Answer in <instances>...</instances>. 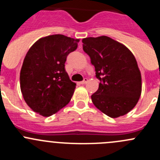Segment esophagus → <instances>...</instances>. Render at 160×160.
I'll return each mask as SVG.
<instances>
[{"mask_svg":"<svg viewBox=\"0 0 160 160\" xmlns=\"http://www.w3.org/2000/svg\"><path fill=\"white\" fill-rule=\"evenodd\" d=\"M88 78H84V79H83V81H81V82H80V83H81V84H85V83H88Z\"/></svg>","mask_w":160,"mask_h":160,"instance_id":"obj_1","label":"esophagus"}]
</instances>
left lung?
Instances as JSON below:
<instances>
[{"label":"left lung","mask_w":160,"mask_h":160,"mask_svg":"<svg viewBox=\"0 0 160 160\" xmlns=\"http://www.w3.org/2000/svg\"><path fill=\"white\" fill-rule=\"evenodd\" d=\"M83 49L94 66L99 88L91 95L97 108L111 118L128 113L142 92L141 72L125 46L108 36L83 38Z\"/></svg>","instance_id":"1"}]
</instances>
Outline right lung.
Wrapping results in <instances>:
<instances>
[{
    "instance_id": "obj_1",
    "label": "right lung",
    "mask_w": 160,
    "mask_h": 160,
    "mask_svg": "<svg viewBox=\"0 0 160 160\" xmlns=\"http://www.w3.org/2000/svg\"><path fill=\"white\" fill-rule=\"evenodd\" d=\"M79 41L63 35H49L28 50L21 70L20 87L32 111L49 117L70 102L76 83L66 72L65 62Z\"/></svg>"
}]
</instances>
